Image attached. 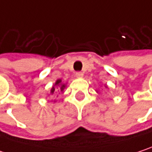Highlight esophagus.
I'll return each mask as SVG.
<instances>
[{"mask_svg": "<svg viewBox=\"0 0 152 152\" xmlns=\"http://www.w3.org/2000/svg\"><path fill=\"white\" fill-rule=\"evenodd\" d=\"M76 76L77 78H82V77L83 76V74L82 72H76Z\"/></svg>", "mask_w": 152, "mask_h": 152, "instance_id": "1", "label": "esophagus"}]
</instances>
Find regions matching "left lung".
<instances>
[{
    "instance_id": "left-lung-1",
    "label": "left lung",
    "mask_w": 152,
    "mask_h": 152,
    "mask_svg": "<svg viewBox=\"0 0 152 152\" xmlns=\"http://www.w3.org/2000/svg\"><path fill=\"white\" fill-rule=\"evenodd\" d=\"M106 88H107V86H106ZM97 92H98V91H97Z\"/></svg>"
}]
</instances>
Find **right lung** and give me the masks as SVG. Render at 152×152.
I'll return each instance as SVG.
<instances>
[{
    "label": "right lung",
    "instance_id": "right-lung-1",
    "mask_svg": "<svg viewBox=\"0 0 152 152\" xmlns=\"http://www.w3.org/2000/svg\"><path fill=\"white\" fill-rule=\"evenodd\" d=\"M65 88H66V84L62 83L61 79H58L56 80V82L54 83V85L50 90V95H54L55 93H57V91H63Z\"/></svg>",
    "mask_w": 152,
    "mask_h": 152
}]
</instances>
